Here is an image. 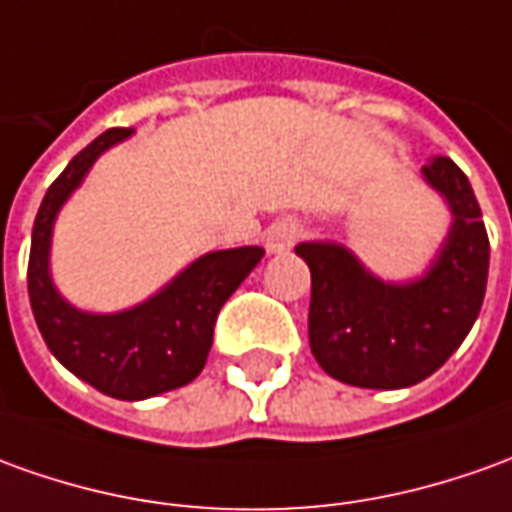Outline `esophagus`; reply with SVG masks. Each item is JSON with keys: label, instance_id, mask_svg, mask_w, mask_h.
<instances>
[{"label": "esophagus", "instance_id": "1", "mask_svg": "<svg viewBox=\"0 0 512 512\" xmlns=\"http://www.w3.org/2000/svg\"><path fill=\"white\" fill-rule=\"evenodd\" d=\"M298 236H301V225H298V222L278 220L267 228V234H264V245H267L270 253H284V250H290L292 245L298 242Z\"/></svg>", "mask_w": 512, "mask_h": 512}]
</instances>
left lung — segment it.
<instances>
[{"label":"left lung","mask_w":512,"mask_h":512,"mask_svg":"<svg viewBox=\"0 0 512 512\" xmlns=\"http://www.w3.org/2000/svg\"><path fill=\"white\" fill-rule=\"evenodd\" d=\"M451 225L424 273L384 281L340 242L295 245L309 264V345L331 379L368 390L412 387L432 376L474 326L488 284L491 245L474 189L451 158L424 169Z\"/></svg>","instance_id":"obj_1"}]
</instances>
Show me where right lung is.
Masks as SVG:
<instances>
[{
    "mask_svg": "<svg viewBox=\"0 0 512 512\" xmlns=\"http://www.w3.org/2000/svg\"><path fill=\"white\" fill-rule=\"evenodd\" d=\"M130 133L128 128L105 130L47 189L33 225L27 290L38 331L63 368L105 396L142 401L197 379L209 359L222 303L262 262L264 248L203 253L147 301L122 312H86L66 301L49 270L55 220L97 158Z\"/></svg>",
    "mask_w": 512,
    "mask_h": 512,
    "instance_id": "right-lung-1",
    "label": "right lung"
}]
</instances>
